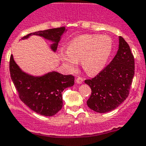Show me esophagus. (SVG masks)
Returning <instances> with one entry per match:
<instances>
[{"instance_id":"34e87169","label":"esophagus","mask_w":146,"mask_h":146,"mask_svg":"<svg viewBox=\"0 0 146 146\" xmlns=\"http://www.w3.org/2000/svg\"><path fill=\"white\" fill-rule=\"evenodd\" d=\"M76 82H77L78 84H81L82 82H83V78H82V77H78V78L76 80Z\"/></svg>"}]
</instances>
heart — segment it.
<instances>
[{"label":"heart","mask_w":146,"mask_h":146,"mask_svg":"<svg viewBox=\"0 0 146 146\" xmlns=\"http://www.w3.org/2000/svg\"><path fill=\"white\" fill-rule=\"evenodd\" d=\"M112 51V41L106 35H86L77 37L69 43L66 53H60L61 59L70 70H74L77 61L89 75H95L105 66Z\"/></svg>","instance_id":"1"}]
</instances>
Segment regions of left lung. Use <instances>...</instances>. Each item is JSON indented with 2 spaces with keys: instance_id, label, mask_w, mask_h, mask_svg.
Wrapping results in <instances>:
<instances>
[{
  "instance_id": "8db88e82",
  "label": "left lung",
  "mask_w": 146,
  "mask_h": 146,
  "mask_svg": "<svg viewBox=\"0 0 146 146\" xmlns=\"http://www.w3.org/2000/svg\"><path fill=\"white\" fill-rule=\"evenodd\" d=\"M117 54L97 75L85 82L91 88L88 107L98 113L111 111L125 101L135 74V59L127 42L119 36Z\"/></svg>"
}]
</instances>
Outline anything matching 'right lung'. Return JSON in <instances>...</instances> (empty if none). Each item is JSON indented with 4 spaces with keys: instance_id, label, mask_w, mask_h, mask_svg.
Listing matches in <instances>:
<instances>
[{
    "instance_id": "1",
    "label": "right lung",
    "mask_w": 146,
    "mask_h": 146,
    "mask_svg": "<svg viewBox=\"0 0 146 146\" xmlns=\"http://www.w3.org/2000/svg\"><path fill=\"white\" fill-rule=\"evenodd\" d=\"M64 27L35 32L27 35L21 39L35 35L43 37L53 43L50 48L56 51L63 33ZM11 78L19 93L21 101L29 109L39 114L50 117L58 113L62 108V92L74 84V77L72 74L64 75L52 72L41 77H34L21 71L11 56L9 62Z\"/></svg>"
}]
</instances>
